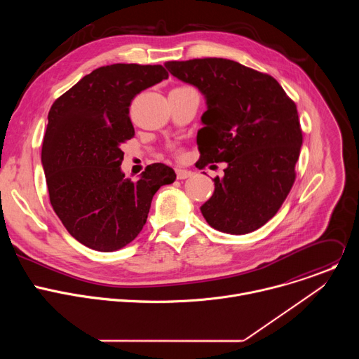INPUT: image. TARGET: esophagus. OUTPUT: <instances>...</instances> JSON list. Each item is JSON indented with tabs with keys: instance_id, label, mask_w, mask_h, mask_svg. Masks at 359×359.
Returning a JSON list of instances; mask_svg holds the SVG:
<instances>
[{
	"instance_id": "1",
	"label": "esophagus",
	"mask_w": 359,
	"mask_h": 359,
	"mask_svg": "<svg viewBox=\"0 0 359 359\" xmlns=\"http://www.w3.org/2000/svg\"><path fill=\"white\" fill-rule=\"evenodd\" d=\"M191 175L193 173L190 170H187V169H176V176H177L179 180H184V179L190 177Z\"/></svg>"
}]
</instances>
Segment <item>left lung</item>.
I'll list each match as a JSON object with an SVG mask.
<instances>
[{"mask_svg": "<svg viewBox=\"0 0 359 359\" xmlns=\"http://www.w3.org/2000/svg\"><path fill=\"white\" fill-rule=\"evenodd\" d=\"M165 67L206 99L196 166L227 163L224 176L213 179V196L200 208L203 217L229 234L260 229L278 212L295 180L302 144L295 104L273 76L236 61L204 58Z\"/></svg>", "mask_w": 359, "mask_h": 359, "instance_id": "8db88e82", "label": "left lung"}]
</instances>
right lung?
Returning a JSON list of instances; mask_svg holds the SVG:
<instances>
[{
	"label": "right lung",
	"mask_w": 359,
	"mask_h": 359,
	"mask_svg": "<svg viewBox=\"0 0 359 359\" xmlns=\"http://www.w3.org/2000/svg\"><path fill=\"white\" fill-rule=\"evenodd\" d=\"M162 65L114 64L85 75L48 114L41 162L54 212L81 244L111 252L142 231L150 203L176 180L172 168L149 165L137 182L121 169V146L133 137V97L168 79Z\"/></svg>",
	"instance_id": "right-lung-1"
}]
</instances>
